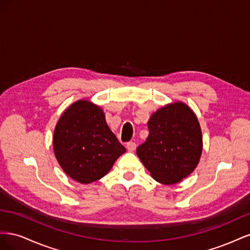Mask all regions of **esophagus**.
Listing matches in <instances>:
<instances>
[{"instance_id": "obj_1", "label": "esophagus", "mask_w": 250, "mask_h": 250, "mask_svg": "<svg viewBox=\"0 0 250 250\" xmlns=\"http://www.w3.org/2000/svg\"><path fill=\"white\" fill-rule=\"evenodd\" d=\"M126 148L128 151H134L135 148H137V144H135L134 142H128L126 144Z\"/></svg>"}]
</instances>
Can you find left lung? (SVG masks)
I'll list each match as a JSON object with an SVG mask.
<instances>
[{
  "label": "left lung",
  "mask_w": 250,
  "mask_h": 250,
  "mask_svg": "<svg viewBox=\"0 0 250 250\" xmlns=\"http://www.w3.org/2000/svg\"><path fill=\"white\" fill-rule=\"evenodd\" d=\"M149 135L137 154L156 181L177 184L197 167L202 133L197 117L183 102L167 104L148 121Z\"/></svg>",
  "instance_id": "left-lung-1"
}]
</instances>
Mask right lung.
I'll return each instance as SVG.
<instances>
[{
	"instance_id": "add662e5",
	"label": "right lung",
	"mask_w": 250,
	"mask_h": 250,
	"mask_svg": "<svg viewBox=\"0 0 250 250\" xmlns=\"http://www.w3.org/2000/svg\"><path fill=\"white\" fill-rule=\"evenodd\" d=\"M53 147L66 175L83 185L106 175L126 151L109 129L103 110L88 100L65 109L56 124Z\"/></svg>"
}]
</instances>
